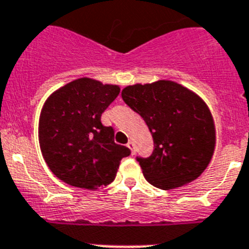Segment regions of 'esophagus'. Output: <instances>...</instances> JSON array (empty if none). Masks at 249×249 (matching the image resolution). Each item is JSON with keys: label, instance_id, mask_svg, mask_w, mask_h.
Returning <instances> with one entry per match:
<instances>
[{"label": "esophagus", "instance_id": "esophagus-1", "mask_svg": "<svg viewBox=\"0 0 249 249\" xmlns=\"http://www.w3.org/2000/svg\"><path fill=\"white\" fill-rule=\"evenodd\" d=\"M127 147H128V148L131 149L132 155H133V153H135V143H133V142H132V141H129L128 143H127Z\"/></svg>", "mask_w": 249, "mask_h": 249}]
</instances>
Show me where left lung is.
<instances>
[{
  "mask_svg": "<svg viewBox=\"0 0 249 249\" xmlns=\"http://www.w3.org/2000/svg\"><path fill=\"white\" fill-rule=\"evenodd\" d=\"M122 98L143 118L155 142L151 157L137 158L147 182L168 191L197 179L215 148L214 120L207 103L169 80L127 86Z\"/></svg>",
  "mask_w": 249,
  "mask_h": 249,
  "instance_id": "1",
  "label": "left lung"
}]
</instances>
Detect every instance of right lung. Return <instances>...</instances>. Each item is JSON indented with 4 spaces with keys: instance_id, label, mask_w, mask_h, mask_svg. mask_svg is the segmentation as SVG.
<instances>
[{
    "instance_id": "add662e5",
    "label": "right lung",
    "mask_w": 249,
    "mask_h": 249,
    "mask_svg": "<svg viewBox=\"0 0 249 249\" xmlns=\"http://www.w3.org/2000/svg\"><path fill=\"white\" fill-rule=\"evenodd\" d=\"M121 89L89 77L59 87L39 113L38 141L51 172L70 186L98 190L116 178L127 147L114 143L112 127L101 123Z\"/></svg>"
}]
</instances>
